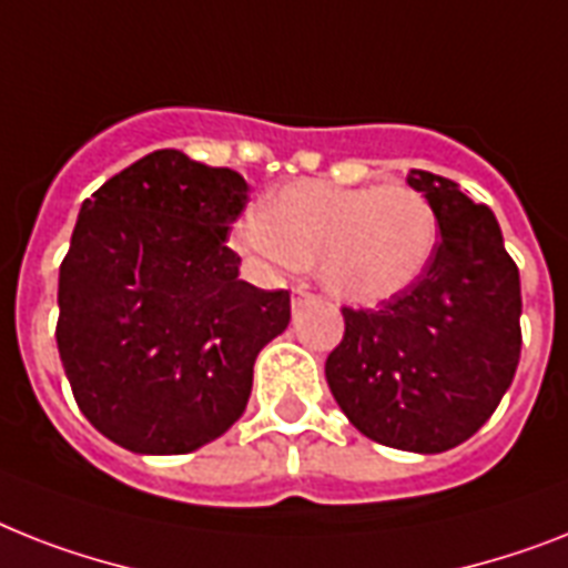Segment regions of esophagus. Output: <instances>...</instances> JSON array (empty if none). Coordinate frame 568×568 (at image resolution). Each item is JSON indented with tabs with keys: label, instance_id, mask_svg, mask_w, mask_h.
Instances as JSON below:
<instances>
[{
	"label": "esophagus",
	"instance_id": "esophagus-1",
	"mask_svg": "<svg viewBox=\"0 0 568 568\" xmlns=\"http://www.w3.org/2000/svg\"><path fill=\"white\" fill-rule=\"evenodd\" d=\"M308 300H315V294H308L306 288H297V292H294V297H292V306L300 308L303 303H308Z\"/></svg>",
	"mask_w": 568,
	"mask_h": 568
}]
</instances>
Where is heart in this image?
Masks as SVG:
<instances>
[{
	"label": "heart",
	"instance_id": "b5f03b06",
	"mask_svg": "<svg viewBox=\"0 0 568 568\" xmlns=\"http://www.w3.org/2000/svg\"><path fill=\"white\" fill-rule=\"evenodd\" d=\"M236 244L268 271H300L317 262V276L335 297L382 303L426 271L437 244V215L428 197L405 183L303 180L276 192L265 210L247 212Z\"/></svg>",
	"mask_w": 568,
	"mask_h": 568
}]
</instances>
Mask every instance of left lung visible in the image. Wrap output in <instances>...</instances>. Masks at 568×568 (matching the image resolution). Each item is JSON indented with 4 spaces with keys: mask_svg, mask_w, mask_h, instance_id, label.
<instances>
[{
    "mask_svg": "<svg viewBox=\"0 0 568 568\" xmlns=\"http://www.w3.org/2000/svg\"><path fill=\"white\" fill-rule=\"evenodd\" d=\"M408 186L435 206V253L379 308H341L344 338L326 358V382L362 435L435 455L476 435L510 388L523 294L490 206L419 169Z\"/></svg>",
    "mask_w": 568,
    "mask_h": 568,
    "instance_id": "8db88e82",
    "label": "left lung"
}]
</instances>
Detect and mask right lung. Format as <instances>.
Returning <instances> with one entry per match:
<instances>
[{
	"instance_id": "1",
	"label": "right lung",
	"mask_w": 568,
	"mask_h": 568,
	"mask_svg": "<svg viewBox=\"0 0 568 568\" xmlns=\"http://www.w3.org/2000/svg\"><path fill=\"white\" fill-rule=\"evenodd\" d=\"M233 169L163 149L113 174L78 212L58 280V349L75 403L140 455H183L242 417L260 349L292 321L285 288L239 280Z\"/></svg>"
}]
</instances>
